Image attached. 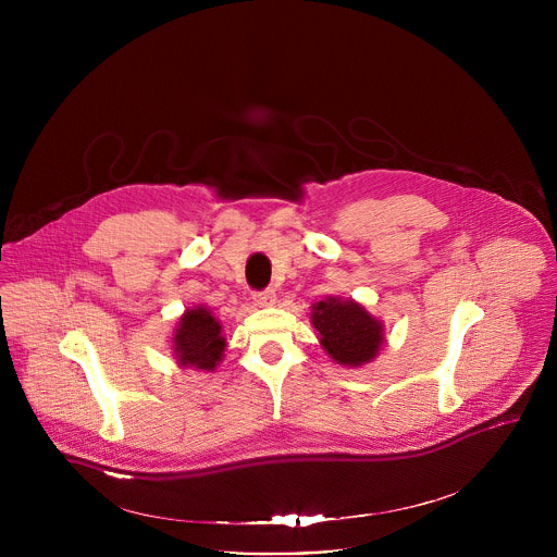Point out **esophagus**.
<instances>
[{
	"label": "esophagus",
	"instance_id": "obj_1",
	"mask_svg": "<svg viewBox=\"0 0 557 557\" xmlns=\"http://www.w3.org/2000/svg\"><path fill=\"white\" fill-rule=\"evenodd\" d=\"M253 301H256L258 306H271V304H275V290H273V288L256 290V293H253Z\"/></svg>",
	"mask_w": 557,
	"mask_h": 557
}]
</instances>
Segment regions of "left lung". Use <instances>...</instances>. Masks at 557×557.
I'll return each instance as SVG.
<instances>
[{
	"label": "left lung",
	"mask_w": 557,
	"mask_h": 557,
	"mask_svg": "<svg viewBox=\"0 0 557 557\" xmlns=\"http://www.w3.org/2000/svg\"><path fill=\"white\" fill-rule=\"evenodd\" d=\"M312 326L324 350L342 366L370 361L383 342V329L368 310L355 301L329 297L312 306Z\"/></svg>",
	"instance_id": "1"
}]
</instances>
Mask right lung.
I'll list each match as a JSON object with an SVG mask.
<instances>
[{
	"label": "right lung",
	"mask_w": 557,
	"mask_h": 557,
	"mask_svg": "<svg viewBox=\"0 0 557 557\" xmlns=\"http://www.w3.org/2000/svg\"><path fill=\"white\" fill-rule=\"evenodd\" d=\"M222 329L207 308L187 310L174 337V352L183 366L213 370L224 352Z\"/></svg>",
	"instance_id": "obj_1"
}]
</instances>
